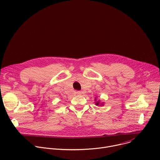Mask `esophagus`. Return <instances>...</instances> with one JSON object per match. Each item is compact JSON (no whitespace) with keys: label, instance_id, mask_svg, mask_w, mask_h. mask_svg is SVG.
Here are the masks:
<instances>
[{"label":"esophagus","instance_id":"obj_1","mask_svg":"<svg viewBox=\"0 0 160 160\" xmlns=\"http://www.w3.org/2000/svg\"><path fill=\"white\" fill-rule=\"evenodd\" d=\"M77 94L78 95H81V94H82V92H81L80 91H77Z\"/></svg>","mask_w":160,"mask_h":160}]
</instances>
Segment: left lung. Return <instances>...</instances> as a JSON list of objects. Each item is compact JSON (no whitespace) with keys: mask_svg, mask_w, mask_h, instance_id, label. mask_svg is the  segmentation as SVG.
Wrapping results in <instances>:
<instances>
[{"mask_svg":"<svg viewBox=\"0 0 160 160\" xmlns=\"http://www.w3.org/2000/svg\"><path fill=\"white\" fill-rule=\"evenodd\" d=\"M96 100H97V99H96H96H95V101H96ZM95 103H96V105H97V106H99H99H101V105L103 106V103H100L99 100L97 101H96Z\"/></svg>","mask_w":160,"mask_h":160,"instance_id":"obj_1","label":"left lung"}]
</instances>
